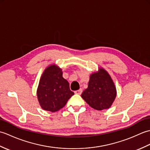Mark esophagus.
<instances>
[{
    "mask_svg": "<svg viewBox=\"0 0 150 150\" xmlns=\"http://www.w3.org/2000/svg\"><path fill=\"white\" fill-rule=\"evenodd\" d=\"M74 93H75V94L81 95V94L82 93V89L81 88V89H79V90H76V91H74Z\"/></svg>",
    "mask_w": 150,
    "mask_h": 150,
    "instance_id": "34e87169",
    "label": "esophagus"
}]
</instances>
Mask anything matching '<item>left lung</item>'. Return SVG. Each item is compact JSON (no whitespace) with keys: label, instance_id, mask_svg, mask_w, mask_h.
<instances>
[{"label":"left lung","instance_id":"obj_1","mask_svg":"<svg viewBox=\"0 0 150 150\" xmlns=\"http://www.w3.org/2000/svg\"><path fill=\"white\" fill-rule=\"evenodd\" d=\"M99 71L90 76L88 87L82 92L81 97L95 110H103L111 106L117 91L108 72L102 68Z\"/></svg>","mask_w":150,"mask_h":150}]
</instances>
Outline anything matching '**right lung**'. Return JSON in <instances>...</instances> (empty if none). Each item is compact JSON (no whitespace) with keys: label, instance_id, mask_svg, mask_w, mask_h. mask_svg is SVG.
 <instances>
[{"label":"right lung","instance_id":"add662e5","mask_svg":"<svg viewBox=\"0 0 150 150\" xmlns=\"http://www.w3.org/2000/svg\"><path fill=\"white\" fill-rule=\"evenodd\" d=\"M73 95L68 82L62 77V69L55 66L47 67L37 89L38 100L42 109L52 112L58 111Z\"/></svg>","mask_w":150,"mask_h":150}]
</instances>
